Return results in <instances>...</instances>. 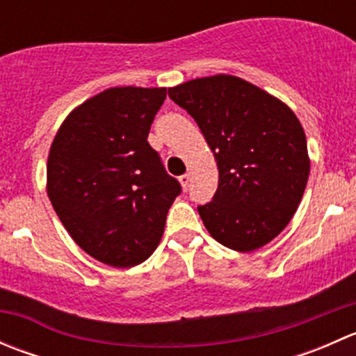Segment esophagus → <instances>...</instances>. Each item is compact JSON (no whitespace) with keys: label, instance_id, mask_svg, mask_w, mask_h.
<instances>
[{"label":"esophagus","instance_id":"obj_1","mask_svg":"<svg viewBox=\"0 0 356 356\" xmlns=\"http://www.w3.org/2000/svg\"><path fill=\"white\" fill-rule=\"evenodd\" d=\"M179 182H181V186H182V189H188L189 188V182H191V175L189 174H184V175H181V177H179Z\"/></svg>","mask_w":356,"mask_h":356}]
</instances>
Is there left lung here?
I'll return each mask as SVG.
<instances>
[{"label":"left lung","instance_id":"obj_1","mask_svg":"<svg viewBox=\"0 0 356 356\" xmlns=\"http://www.w3.org/2000/svg\"><path fill=\"white\" fill-rule=\"evenodd\" d=\"M168 96L195 118L217 161V193L198 207L211 238L245 253L270 243L293 218L310 174L296 115L225 74L179 84Z\"/></svg>","mask_w":356,"mask_h":356}]
</instances>
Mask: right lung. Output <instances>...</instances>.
Instances as JSON below:
<instances>
[{"instance_id": "obj_1", "label": "right lung", "mask_w": 356, "mask_h": 356, "mask_svg": "<svg viewBox=\"0 0 356 356\" xmlns=\"http://www.w3.org/2000/svg\"><path fill=\"white\" fill-rule=\"evenodd\" d=\"M165 88H110L63 120L48 156V196L75 243L111 267L156 250L181 195L148 134Z\"/></svg>"}]
</instances>
